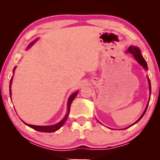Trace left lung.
I'll return each mask as SVG.
<instances>
[{"label": "left lung", "instance_id": "8db88e82", "mask_svg": "<svg viewBox=\"0 0 160 160\" xmlns=\"http://www.w3.org/2000/svg\"><path fill=\"white\" fill-rule=\"evenodd\" d=\"M128 52H130L131 54H132V56L134 57V58H135V60H136L137 61H138V63H140V64H141L142 66H143L144 68L145 69H147L148 68V66H147V63H146V60H144V58H143V56L141 55V51H140V49H138V48H137V47H130V48H129L128 49ZM148 84H149V89H150V93H151V92H152V87H151V82H150V80H149V78H148ZM148 102H149V101H148ZM148 104L147 105V106H146V109H145V111H144V112H143V114L141 115V117L139 118V119L138 120L137 122H135L134 124H135V123H137L138 122V121H140V120H141V119L142 117H143L144 116V114H145V113H146V110H147V108H148ZM132 124V125H133ZM132 126V125H131ZM131 126H130V127H131ZM130 127H128V128H130ZM127 129V128H126Z\"/></svg>", "mask_w": 160, "mask_h": 160}]
</instances>
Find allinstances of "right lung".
Returning a JSON list of instances; mask_svg holds the SVG:
<instances>
[{
	"label": "right lung",
	"instance_id": "right-lung-1",
	"mask_svg": "<svg viewBox=\"0 0 160 160\" xmlns=\"http://www.w3.org/2000/svg\"><path fill=\"white\" fill-rule=\"evenodd\" d=\"M34 42H32V43H30L29 47L28 48L31 47V46L33 44ZM15 69H16V68H14V71H15ZM12 78L10 80V84H9V93H10V97H11V86H12ZM78 92H75L73 94H72V95L70 96L69 99H68V113L67 114L65 115V117H64V119H63L62 121H60L59 123L54 124V125H52V126H36V125H32V124H26L28 127H30V128H31L32 129H34V130H36L37 131H38V132H55V131L58 130L59 129H60L61 127L63 125V124L65 123V122L66 121L68 117V114H69V112H70V108H71V102L73 101L74 98H76V96L77 95Z\"/></svg>",
	"mask_w": 160,
	"mask_h": 160
}]
</instances>
